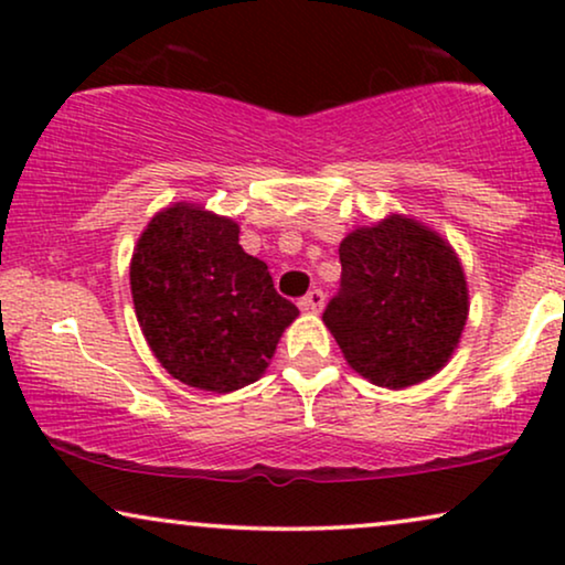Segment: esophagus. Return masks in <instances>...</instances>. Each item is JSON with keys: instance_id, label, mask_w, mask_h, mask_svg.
Here are the masks:
<instances>
[{"instance_id": "1", "label": "esophagus", "mask_w": 565, "mask_h": 565, "mask_svg": "<svg viewBox=\"0 0 565 565\" xmlns=\"http://www.w3.org/2000/svg\"><path fill=\"white\" fill-rule=\"evenodd\" d=\"M323 300H327V296H323V290L313 288V290H308L303 298H300V308H303V311L319 313L321 308H323Z\"/></svg>"}]
</instances>
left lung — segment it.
Returning <instances> with one entry per match:
<instances>
[{"mask_svg":"<svg viewBox=\"0 0 565 565\" xmlns=\"http://www.w3.org/2000/svg\"><path fill=\"white\" fill-rule=\"evenodd\" d=\"M342 280L323 311L350 365L383 388H406L450 360L468 319L466 275L450 244L404 215L339 244Z\"/></svg>","mask_w":565,"mask_h":565,"instance_id":"obj_1","label":"left lung"}]
</instances>
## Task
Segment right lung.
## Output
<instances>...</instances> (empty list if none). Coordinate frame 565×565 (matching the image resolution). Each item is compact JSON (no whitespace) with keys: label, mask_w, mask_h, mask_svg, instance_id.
I'll list each match as a JSON object with an SVG mask.
<instances>
[{"label":"right lung","mask_w":565,"mask_h":565,"mask_svg":"<svg viewBox=\"0 0 565 565\" xmlns=\"http://www.w3.org/2000/svg\"><path fill=\"white\" fill-rule=\"evenodd\" d=\"M130 290L161 367L213 393L257 381L298 316L265 262L242 249L234 221L184 203L153 215L138 238Z\"/></svg>","instance_id":"right-lung-1"}]
</instances>
